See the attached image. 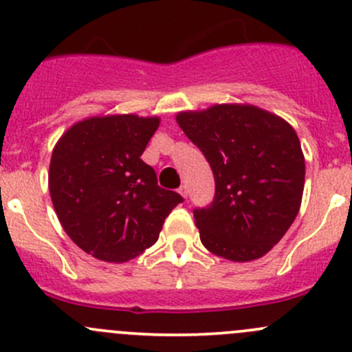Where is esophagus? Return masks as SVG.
I'll return each instance as SVG.
<instances>
[{
  "label": "esophagus",
  "instance_id": "esophagus-1",
  "mask_svg": "<svg viewBox=\"0 0 352 352\" xmlns=\"http://www.w3.org/2000/svg\"><path fill=\"white\" fill-rule=\"evenodd\" d=\"M179 192H180V196H182L184 199H187V196H189V189H187L186 184H184V186H180V187H179Z\"/></svg>",
  "mask_w": 352,
  "mask_h": 352
}]
</instances>
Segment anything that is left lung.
I'll return each mask as SVG.
<instances>
[{
  "instance_id": "8db88e82",
  "label": "left lung",
  "mask_w": 352,
  "mask_h": 352,
  "mask_svg": "<svg viewBox=\"0 0 352 352\" xmlns=\"http://www.w3.org/2000/svg\"><path fill=\"white\" fill-rule=\"evenodd\" d=\"M177 122L214 175L212 202L194 209L202 245L233 262L261 258L300 211L305 156L296 131L276 113L247 104L186 110Z\"/></svg>"
}]
</instances>
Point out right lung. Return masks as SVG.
I'll return each instance as SVG.
<instances>
[{
    "mask_svg": "<svg viewBox=\"0 0 352 352\" xmlns=\"http://www.w3.org/2000/svg\"><path fill=\"white\" fill-rule=\"evenodd\" d=\"M160 117H88L59 138L49 192L65 232L98 261L127 262L156 243L166 216L184 199L156 182L141 160Z\"/></svg>",
    "mask_w": 352,
    "mask_h": 352,
    "instance_id": "right-lung-1",
    "label": "right lung"
}]
</instances>
